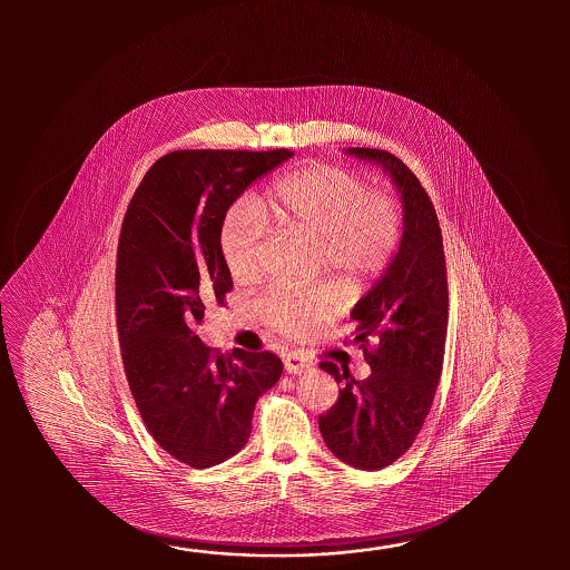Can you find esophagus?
<instances>
[{"mask_svg": "<svg viewBox=\"0 0 570 570\" xmlns=\"http://www.w3.org/2000/svg\"><path fill=\"white\" fill-rule=\"evenodd\" d=\"M312 368V363L305 358L303 352H289L285 354V371L289 375H302L305 371Z\"/></svg>", "mask_w": 570, "mask_h": 570, "instance_id": "esophagus-1", "label": "esophagus"}]
</instances>
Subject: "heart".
Segmentation results:
<instances>
[{"label": "heart", "mask_w": 570, "mask_h": 570, "mask_svg": "<svg viewBox=\"0 0 570 570\" xmlns=\"http://www.w3.org/2000/svg\"><path fill=\"white\" fill-rule=\"evenodd\" d=\"M263 207L281 230L315 240L317 267L344 285L375 279L400 246L397 206L385 195L371 194L368 183L352 170L315 163L287 173L271 185ZM265 236L267 217L261 207L238 202L228 209L219 228V253L234 279L258 275ZM258 307L275 330L302 336L334 312L336 295L327 285H275Z\"/></svg>", "instance_id": "b5f03b06"}]
</instances>
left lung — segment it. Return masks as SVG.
I'll return each mask as SVG.
<instances>
[{
    "mask_svg": "<svg viewBox=\"0 0 570 570\" xmlns=\"http://www.w3.org/2000/svg\"><path fill=\"white\" fill-rule=\"evenodd\" d=\"M346 153L391 177L401 195L403 234L383 277L351 312L371 375L356 381L348 368L320 363L342 389L317 422L334 456L379 471L410 450L436 395L449 327L446 261L436 209L410 167L379 148Z\"/></svg>",
    "mask_w": 570,
    "mask_h": 570,
    "instance_id": "8db88e82",
    "label": "left lung"
}]
</instances>
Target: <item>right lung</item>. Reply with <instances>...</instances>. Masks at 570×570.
<instances>
[{
  "label": "right lung",
  "instance_id": "obj_1",
  "mask_svg": "<svg viewBox=\"0 0 570 570\" xmlns=\"http://www.w3.org/2000/svg\"><path fill=\"white\" fill-rule=\"evenodd\" d=\"M293 157L277 150H175L148 169L121 224L116 320L136 407L158 446L194 469L238 454L258 397L279 381L273 352L214 351L195 334L224 303L219 228L244 189Z\"/></svg>",
  "mask_w": 570,
  "mask_h": 570
}]
</instances>
